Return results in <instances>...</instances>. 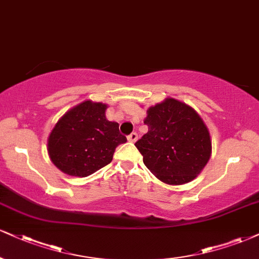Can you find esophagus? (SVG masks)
<instances>
[{
    "instance_id": "1",
    "label": "esophagus",
    "mask_w": 259,
    "mask_h": 259,
    "mask_svg": "<svg viewBox=\"0 0 259 259\" xmlns=\"http://www.w3.org/2000/svg\"><path fill=\"white\" fill-rule=\"evenodd\" d=\"M138 138H139L138 134L132 133L129 136H127V141H129V142H136V140H138Z\"/></svg>"
}]
</instances>
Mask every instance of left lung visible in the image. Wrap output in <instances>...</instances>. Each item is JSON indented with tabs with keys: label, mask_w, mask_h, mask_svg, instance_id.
Masks as SVG:
<instances>
[{
	"label": "left lung",
	"mask_w": 259,
	"mask_h": 259,
	"mask_svg": "<svg viewBox=\"0 0 259 259\" xmlns=\"http://www.w3.org/2000/svg\"><path fill=\"white\" fill-rule=\"evenodd\" d=\"M143 123L148 132L135 146L157 179L180 186L201 172L210 159L212 146L206 124L194 108L166 98L148 108Z\"/></svg>",
	"instance_id": "left-lung-1"
}]
</instances>
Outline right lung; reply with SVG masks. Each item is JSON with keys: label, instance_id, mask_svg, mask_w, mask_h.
<instances>
[{"label": "right lung", "instance_id": "right-lung-1", "mask_svg": "<svg viewBox=\"0 0 259 259\" xmlns=\"http://www.w3.org/2000/svg\"><path fill=\"white\" fill-rule=\"evenodd\" d=\"M108 106L92 100L68 110L48 138L52 163L64 174L87 177L110 164L117 146L125 143L119 124L106 118Z\"/></svg>", "mask_w": 259, "mask_h": 259}]
</instances>
